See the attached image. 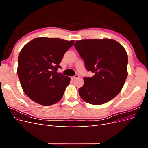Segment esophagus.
Returning a JSON list of instances; mask_svg holds the SVG:
<instances>
[{
  "label": "esophagus",
  "instance_id": "obj_1",
  "mask_svg": "<svg viewBox=\"0 0 148 148\" xmlns=\"http://www.w3.org/2000/svg\"><path fill=\"white\" fill-rule=\"evenodd\" d=\"M78 77H79V75H78V74H77V75H75L74 77H71L72 78V79H75V78H78Z\"/></svg>",
  "mask_w": 148,
  "mask_h": 148
}]
</instances>
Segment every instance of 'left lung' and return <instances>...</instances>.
<instances>
[{
	"instance_id": "8db88e82",
	"label": "left lung",
	"mask_w": 148,
	"mask_h": 148,
	"mask_svg": "<svg viewBox=\"0 0 148 148\" xmlns=\"http://www.w3.org/2000/svg\"><path fill=\"white\" fill-rule=\"evenodd\" d=\"M74 46L88 71L95 73L84 77L79 89L82 99L101 105L114 98L122 90L128 76V56L124 47L114 39H83Z\"/></svg>"
}]
</instances>
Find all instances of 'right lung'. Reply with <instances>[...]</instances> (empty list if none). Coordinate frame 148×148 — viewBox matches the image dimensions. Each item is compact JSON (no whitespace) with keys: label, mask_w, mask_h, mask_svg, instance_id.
<instances>
[{"label":"right lung","mask_w":148,"mask_h":148,"mask_svg":"<svg viewBox=\"0 0 148 148\" xmlns=\"http://www.w3.org/2000/svg\"><path fill=\"white\" fill-rule=\"evenodd\" d=\"M74 41L36 38L22 48L17 73L22 89L30 99L42 106L61 100L70 78L57 72L65 53Z\"/></svg>","instance_id":"add662e5"}]
</instances>
